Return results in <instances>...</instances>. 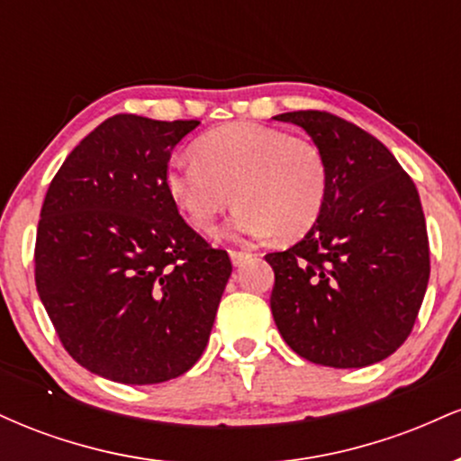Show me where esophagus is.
<instances>
[{
    "label": "esophagus",
    "instance_id": "34e87169",
    "mask_svg": "<svg viewBox=\"0 0 461 461\" xmlns=\"http://www.w3.org/2000/svg\"><path fill=\"white\" fill-rule=\"evenodd\" d=\"M249 256H251V253H249V251H240V249H231V251H230V258H231V262H234L236 267H240V264L245 262Z\"/></svg>",
    "mask_w": 461,
    "mask_h": 461
}]
</instances>
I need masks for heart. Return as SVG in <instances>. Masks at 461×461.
<instances>
[{"mask_svg":"<svg viewBox=\"0 0 461 461\" xmlns=\"http://www.w3.org/2000/svg\"><path fill=\"white\" fill-rule=\"evenodd\" d=\"M327 164L308 139L258 123H231L197 140V158L173 156L167 188L188 221L212 230L231 219L236 236L299 238L316 225L327 201Z\"/></svg>","mask_w":461,"mask_h":461,"instance_id":"b5f03b06","label":"heart"}]
</instances>
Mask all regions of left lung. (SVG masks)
Here are the masks:
<instances>
[{"instance_id": "left-lung-1", "label": "left lung", "mask_w": 461, "mask_h": 461, "mask_svg": "<svg viewBox=\"0 0 461 461\" xmlns=\"http://www.w3.org/2000/svg\"><path fill=\"white\" fill-rule=\"evenodd\" d=\"M275 119L308 131L330 179L316 225L294 247L267 256L275 325L308 362H382L411 333L429 282L418 190L384 142L340 116L299 110Z\"/></svg>"}]
</instances>
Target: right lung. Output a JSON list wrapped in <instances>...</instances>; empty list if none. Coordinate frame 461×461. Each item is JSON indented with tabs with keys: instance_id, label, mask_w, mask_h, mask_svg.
I'll list each match as a JSON object with an SVG mask.
<instances>
[{
	"instance_id": "right-lung-1",
	"label": "right lung",
	"mask_w": 461,
	"mask_h": 461,
	"mask_svg": "<svg viewBox=\"0 0 461 461\" xmlns=\"http://www.w3.org/2000/svg\"><path fill=\"white\" fill-rule=\"evenodd\" d=\"M199 121L114 114L47 188L34 279L67 353L119 384H162L201 357L231 260L179 216L173 147Z\"/></svg>"
}]
</instances>
